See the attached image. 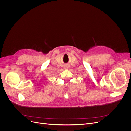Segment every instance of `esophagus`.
I'll return each instance as SVG.
<instances>
[{
  "instance_id": "34e87169",
  "label": "esophagus",
  "mask_w": 131,
  "mask_h": 131,
  "mask_svg": "<svg viewBox=\"0 0 131 131\" xmlns=\"http://www.w3.org/2000/svg\"><path fill=\"white\" fill-rule=\"evenodd\" d=\"M65 69H68V67H66V68H65Z\"/></svg>"
}]
</instances>
